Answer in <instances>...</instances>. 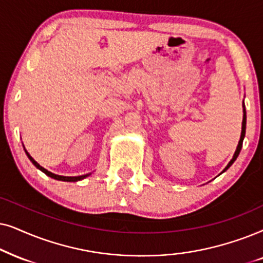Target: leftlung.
I'll return each mask as SVG.
<instances>
[{"instance_id":"8db88e82","label":"left lung","mask_w":263,"mask_h":263,"mask_svg":"<svg viewBox=\"0 0 263 263\" xmlns=\"http://www.w3.org/2000/svg\"><path fill=\"white\" fill-rule=\"evenodd\" d=\"M246 128H247V111H246V106H244V101H243V121H241V134H240V139H239V142H238L237 149H236V152H234V154H233L232 160L230 161L229 164H227V166L225 167V170H223L221 173H223V172H225V171L229 170V168H230L231 166H232V163L234 162V161H236V159L238 157V155H239V153H240V150H241V145H243L244 137H246Z\"/></svg>"}]
</instances>
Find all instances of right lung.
Here are the masks:
<instances>
[{
    "label": "right lung",
    "mask_w": 263,
    "mask_h": 263,
    "mask_svg": "<svg viewBox=\"0 0 263 263\" xmlns=\"http://www.w3.org/2000/svg\"><path fill=\"white\" fill-rule=\"evenodd\" d=\"M24 149H25V148H24ZM25 153H26L27 157H29V159H30L31 162H32V163L34 164V166H36V167L38 168V170L42 171V172L47 174L48 177L52 178V179H56V180H61V181H71V183H72V181H79V180H83V179H85L86 177H89L90 174H91V173H87V174H84V176H78V177H65V176H59V174H55V173H51V172H49L48 170H45L44 167H42L41 164L38 163L37 161H34V160H33V157L31 156L29 153L26 152V149H25Z\"/></svg>",
    "instance_id": "obj_1"
}]
</instances>
